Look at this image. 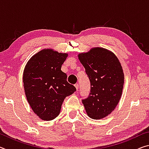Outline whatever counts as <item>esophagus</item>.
I'll use <instances>...</instances> for the list:
<instances>
[{
	"mask_svg": "<svg viewBox=\"0 0 149 149\" xmlns=\"http://www.w3.org/2000/svg\"><path fill=\"white\" fill-rule=\"evenodd\" d=\"M75 88H76V89H77V91L78 89H79V84H76L75 85Z\"/></svg>",
	"mask_w": 149,
	"mask_h": 149,
	"instance_id": "1",
	"label": "esophagus"
}]
</instances>
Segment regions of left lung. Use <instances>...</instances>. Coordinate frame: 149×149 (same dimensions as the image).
Segmentation results:
<instances>
[{
	"mask_svg": "<svg viewBox=\"0 0 149 149\" xmlns=\"http://www.w3.org/2000/svg\"><path fill=\"white\" fill-rule=\"evenodd\" d=\"M91 82V92L82 102L87 115L99 120L116 107L122 94L124 74L116 55L104 48L96 47L78 54Z\"/></svg>",
	"mask_w": 149,
	"mask_h": 149,
	"instance_id": "left-lung-1",
	"label": "left lung"
}]
</instances>
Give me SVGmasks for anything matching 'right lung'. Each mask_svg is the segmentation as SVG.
Segmentation results:
<instances>
[{
  "label": "right lung",
  "instance_id": "1",
  "mask_svg": "<svg viewBox=\"0 0 149 149\" xmlns=\"http://www.w3.org/2000/svg\"><path fill=\"white\" fill-rule=\"evenodd\" d=\"M67 57L66 53L43 49L33 55L25 67L23 82L27 100L42 120L57 117L65 98L76 91L61 70Z\"/></svg>",
  "mask_w": 149,
  "mask_h": 149
}]
</instances>
